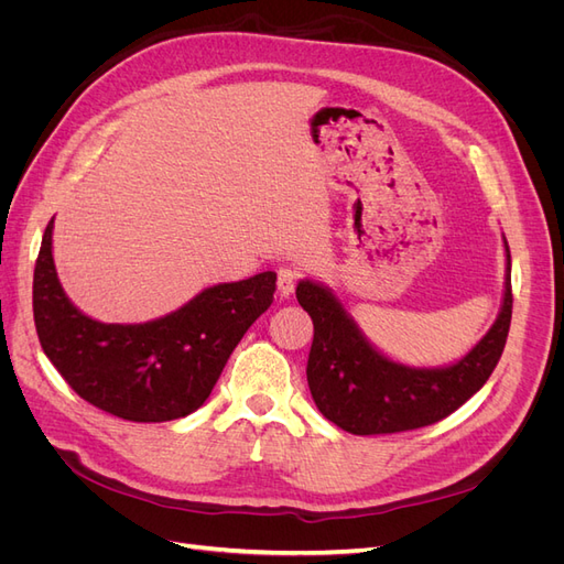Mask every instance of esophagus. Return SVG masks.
Here are the masks:
<instances>
[{
    "label": "esophagus",
    "instance_id": "34e87169",
    "mask_svg": "<svg viewBox=\"0 0 564 564\" xmlns=\"http://www.w3.org/2000/svg\"><path fill=\"white\" fill-rule=\"evenodd\" d=\"M296 280H299V272H296L294 268H289V265L280 268V270H278V292L289 299V296L294 294Z\"/></svg>",
    "mask_w": 564,
    "mask_h": 564
}]
</instances>
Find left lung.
<instances>
[{"instance_id": "8db88e82", "label": "left lung", "mask_w": 564, "mask_h": 564, "mask_svg": "<svg viewBox=\"0 0 564 564\" xmlns=\"http://www.w3.org/2000/svg\"><path fill=\"white\" fill-rule=\"evenodd\" d=\"M506 256V294L497 322L466 357L442 369L388 360L369 346L329 289L311 280L299 282L296 299L315 327L305 373L322 416L352 435H390L437 423L470 400L506 348L513 315L508 245Z\"/></svg>"}]
</instances>
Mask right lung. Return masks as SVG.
Returning <instances> with one entry per match:
<instances>
[{
	"label": "right lung",
	"mask_w": 564,
	"mask_h": 564,
	"mask_svg": "<svg viewBox=\"0 0 564 564\" xmlns=\"http://www.w3.org/2000/svg\"><path fill=\"white\" fill-rule=\"evenodd\" d=\"M42 237L32 313L42 350L82 400L135 423L193 414L212 395L230 352L275 294V272L204 289L176 313L145 324H104L67 301Z\"/></svg>",
	"instance_id": "obj_1"
}]
</instances>
